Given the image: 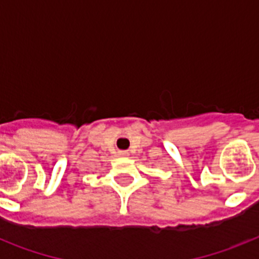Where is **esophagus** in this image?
Instances as JSON below:
<instances>
[{
  "instance_id": "obj_1",
  "label": "esophagus",
  "mask_w": 259,
  "mask_h": 259,
  "mask_svg": "<svg viewBox=\"0 0 259 259\" xmlns=\"http://www.w3.org/2000/svg\"><path fill=\"white\" fill-rule=\"evenodd\" d=\"M119 155H120V157H125V155H127V153H125V152H120V153H119Z\"/></svg>"
}]
</instances>
